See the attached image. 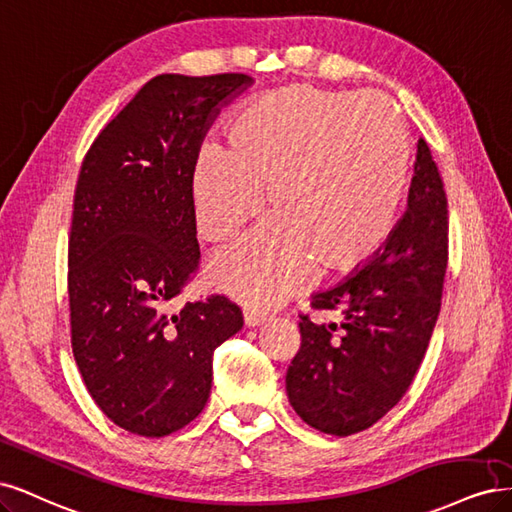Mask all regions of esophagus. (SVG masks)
Segmentation results:
<instances>
[{
  "label": "esophagus",
  "instance_id": "esophagus-1",
  "mask_svg": "<svg viewBox=\"0 0 512 512\" xmlns=\"http://www.w3.org/2000/svg\"><path fill=\"white\" fill-rule=\"evenodd\" d=\"M268 321V312L255 310V308H246L244 310V323L246 327H259Z\"/></svg>",
  "mask_w": 512,
  "mask_h": 512
}]
</instances>
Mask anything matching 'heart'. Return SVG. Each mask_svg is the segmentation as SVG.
Masks as SVG:
<instances>
[{"mask_svg": "<svg viewBox=\"0 0 512 512\" xmlns=\"http://www.w3.org/2000/svg\"><path fill=\"white\" fill-rule=\"evenodd\" d=\"M410 142L378 95L289 85L257 97L227 125L225 151L206 146L193 168L200 234L234 240L261 212L274 219L214 255L212 283L251 306L306 289L319 263L353 270L393 234L410 180Z\"/></svg>", "mask_w": 512, "mask_h": 512, "instance_id": "b5f03b06", "label": "heart"}]
</instances>
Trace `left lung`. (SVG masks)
Returning <instances> with one entry per match:
<instances>
[{"mask_svg": "<svg viewBox=\"0 0 512 512\" xmlns=\"http://www.w3.org/2000/svg\"><path fill=\"white\" fill-rule=\"evenodd\" d=\"M447 261V193L419 138L408 206L389 240L342 283L312 295V308L338 310L342 321L300 315L302 346L285 383L302 421L351 436L402 400L438 321Z\"/></svg>", "mask_w": 512, "mask_h": 512, "instance_id": "1", "label": "left lung"}]
</instances>
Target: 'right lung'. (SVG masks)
Masks as SVG:
<instances>
[{
	"label": "right lung",
	"mask_w": 512,
	"mask_h": 512,
	"mask_svg": "<svg viewBox=\"0 0 512 512\" xmlns=\"http://www.w3.org/2000/svg\"><path fill=\"white\" fill-rule=\"evenodd\" d=\"M246 74H161L95 138L80 166L68 249L72 351L82 381L123 430L161 438L204 410L212 353L238 334L225 295L172 300L200 263L193 168Z\"/></svg>",
	"instance_id": "obj_1"
}]
</instances>
